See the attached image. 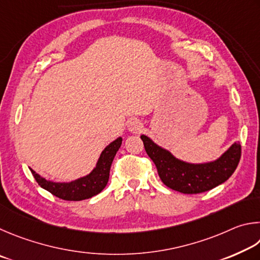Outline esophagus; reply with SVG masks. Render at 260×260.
Segmentation results:
<instances>
[{"label": "esophagus", "mask_w": 260, "mask_h": 260, "mask_svg": "<svg viewBox=\"0 0 260 260\" xmlns=\"http://www.w3.org/2000/svg\"><path fill=\"white\" fill-rule=\"evenodd\" d=\"M142 129H143V123L139 120H137V118H133V120H130L129 123H127V130H129L130 133L137 134L139 131H142Z\"/></svg>", "instance_id": "obj_1"}]
</instances>
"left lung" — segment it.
Listing matches in <instances>:
<instances>
[{"label":"left lung","instance_id":"8db88e82","mask_svg":"<svg viewBox=\"0 0 260 260\" xmlns=\"http://www.w3.org/2000/svg\"><path fill=\"white\" fill-rule=\"evenodd\" d=\"M140 138L163 184L184 194L203 193L225 183L233 175L241 157V145L234 143L215 161L189 163L177 158L147 136L142 135Z\"/></svg>","mask_w":260,"mask_h":260}]
</instances>
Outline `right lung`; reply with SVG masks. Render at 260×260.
Segmentation results:
<instances>
[{
  "mask_svg": "<svg viewBox=\"0 0 260 260\" xmlns=\"http://www.w3.org/2000/svg\"><path fill=\"white\" fill-rule=\"evenodd\" d=\"M121 145V137L113 140L104 148L95 163V167L89 175L68 181V183H56V181L47 180L42 176L36 174L31 168H29V170L41 187L53 194L54 197L66 200V201H81V200L90 199L99 194L107 185L112 162Z\"/></svg>",
  "mask_w": 260,
  "mask_h": 260,
  "instance_id": "add662e5",
  "label": "right lung"
}]
</instances>
